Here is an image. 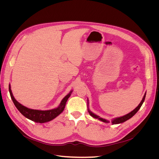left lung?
<instances>
[{"instance_id": "1", "label": "left lung", "mask_w": 159, "mask_h": 159, "mask_svg": "<svg viewBox=\"0 0 159 159\" xmlns=\"http://www.w3.org/2000/svg\"><path fill=\"white\" fill-rule=\"evenodd\" d=\"M145 96H146V93H145V95H144V97H143L142 101L141 102V103L139 104L138 106H137L135 109H134L133 111H132L130 112L129 113H128V114H127V115H124V116L120 117H117V118H115V119H113V121H111L112 124L114 125V124L121 123H123V122H125V121H127V120L129 119L130 118H131L134 114H136V113L139 110V109L141 108V105H143V102H144V101H145ZM88 112H89V115H91V116L93 117V118L98 119L99 120H100V121H102L105 122V123H108V122H109L108 121H107V120H105V119H103V118H101V117H99L98 116V115L93 113L91 111H89V108H88Z\"/></svg>"}]
</instances>
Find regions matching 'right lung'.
Returning a JSON list of instances; mask_svg holds the SVG:
<instances>
[{
    "label": "right lung",
    "instance_id": "right-lung-1",
    "mask_svg": "<svg viewBox=\"0 0 159 159\" xmlns=\"http://www.w3.org/2000/svg\"><path fill=\"white\" fill-rule=\"evenodd\" d=\"M9 92H10L11 97L14 105H15L17 109L24 115V116L34 122L44 123L52 121V119H54L57 116H58V115L63 111L66 106V103L68 98H70V96L71 95L72 91H71L68 95L65 96L64 98L61 100L59 106L57 108L46 111L31 109L24 106V105L18 102L12 95L10 84H9Z\"/></svg>",
    "mask_w": 159,
    "mask_h": 159
}]
</instances>
